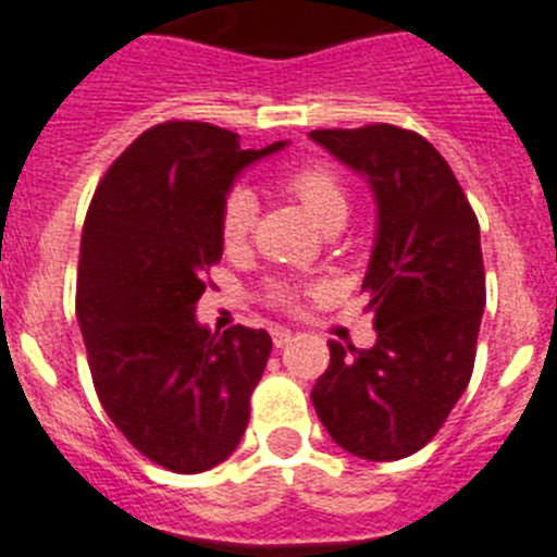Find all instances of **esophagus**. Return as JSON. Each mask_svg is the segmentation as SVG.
I'll return each mask as SVG.
<instances>
[{
    "label": "esophagus",
    "mask_w": 557,
    "mask_h": 557,
    "mask_svg": "<svg viewBox=\"0 0 557 557\" xmlns=\"http://www.w3.org/2000/svg\"><path fill=\"white\" fill-rule=\"evenodd\" d=\"M293 337H295V334L289 332V329H284V326L273 329V346H275V348H284Z\"/></svg>",
    "instance_id": "obj_1"
}]
</instances>
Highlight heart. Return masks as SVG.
<instances>
[{
    "label": "heart",
    "instance_id": "b5f03b06",
    "mask_svg": "<svg viewBox=\"0 0 557 557\" xmlns=\"http://www.w3.org/2000/svg\"><path fill=\"white\" fill-rule=\"evenodd\" d=\"M287 189L293 191L298 203L309 211V218L321 228L329 225L346 223L351 200H348V189L343 184L337 172L326 164H307L301 170H295L287 178ZM256 220V195L248 186H236L225 195L223 206H220V239L228 250L243 248L248 243L250 228ZM273 298L278 304L293 301L289 287L278 284L273 289Z\"/></svg>",
    "mask_w": 557,
    "mask_h": 557
}]
</instances>
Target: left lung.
<instances>
[{
  "label": "left lung",
  "mask_w": 557,
  "mask_h": 557,
  "mask_svg": "<svg viewBox=\"0 0 557 557\" xmlns=\"http://www.w3.org/2000/svg\"><path fill=\"white\" fill-rule=\"evenodd\" d=\"M359 172L376 200V239L362 289L376 343H329L312 405L339 449L401 460L444 426L474 371L485 309L480 223L444 156L396 125L312 131Z\"/></svg>",
  "instance_id": "8db88e82"
}]
</instances>
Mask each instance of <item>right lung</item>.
Segmentation results:
<instances>
[{"label": "right lung", "instance_id": "right-lung-1", "mask_svg": "<svg viewBox=\"0 0 557 557\" xmlns=\"http://www.w3.org/2000/svg\"><path fill=\"white\" fill-rule=\"evenodd\" d=\"M209 122L145 131L97 186L81 239L77 323L100 405L147 460L175 474L214 469L239 446L268 366L264 329L198 323L203 273L223 259L220 206L245 166Z\"/></svg>", "mask_w": 557, "mask_h": 557}]
</instances>
